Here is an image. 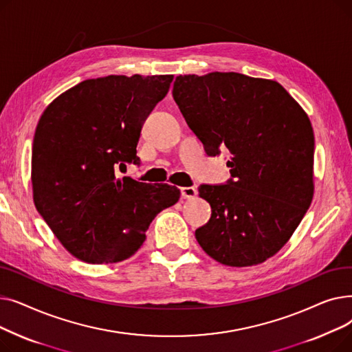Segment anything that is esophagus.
<instances>
[{
  "mask_svg": "<svg viewBox=\"0 0 352 352\" xmlns=\"http://www.w3.org/2000/svg\"><path fill=\"white\" fill-rule=\"evenodd\" d=\"M198 191L194 187H182L181 188V197L182 198H194L197 197Z\"/></svg>",
  "mask_w": 352,
  "mask_h": 352,
  "instance_id": "obj_1",
  "label": "esophagus"
}]
</instances>
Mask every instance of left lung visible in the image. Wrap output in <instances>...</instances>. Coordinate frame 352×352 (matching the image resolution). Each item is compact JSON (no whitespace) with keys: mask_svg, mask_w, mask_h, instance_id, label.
I'll list each match as a JSON object with an SVG mask.
<instances>
[{"mask_svg":"<svg viewBox=\"0 0 352 352\" xmlns=\"http://www.w3.org/2000/svg\"><path fill=\"white\" fill-rule=\"evenodd\" d=\"M173 97L208 155L231 154V179L198 188L211 218L201 248L230 267L261 264L300 226L314 195V131L301 105L272 80L238 72L178 76Z\"/></svg>","mask_w":352,"mask_h":352,"instance_id":"obj_1","label":"left lung"}]
</instances>
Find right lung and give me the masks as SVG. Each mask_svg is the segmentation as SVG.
Listing matches in <instances>:
<instances>
[{"instance_id":"1","label":"right lung","mask_w":352,"mask_h":352,"mask_svg":"<svg viewBox=\"0 0 352 352\" xmlns=\"http://www.w3.org/2000/svg\"><path fill=\"white\" fill-rule=\"evenodd\" d=\"M174 76H108L63 92L35 128L31 181L36 211L64 248L89 264L134 255L145 231L179 199L168 184L117 178L140 164L144 121L166 96Z\"/></svg>"}]
</instances>
